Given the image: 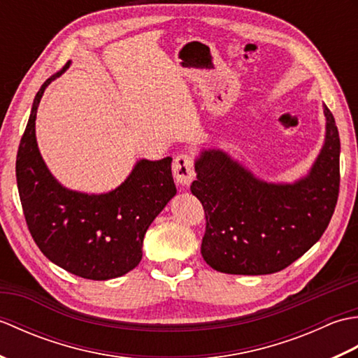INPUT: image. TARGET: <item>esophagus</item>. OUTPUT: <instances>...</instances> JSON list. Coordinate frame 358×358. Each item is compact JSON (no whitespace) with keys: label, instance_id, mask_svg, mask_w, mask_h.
<instances>
[{"label":"esophagus","instance_id":"34e87169","mask_svg":"<svg viewBox=\"0 0 358 358\" xmlns=\"http://www.w3.org/2000/svg\"><path fill=\"white\" fill-rule=\"evenodd\" d=\"M173 178L181 186H189L195 178V169H194V158L189 154H180L175 157L172 164Z\"/></svg>","mask_w":358,"mask_h":358}]
</instances>
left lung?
Masks as SVG:
<instances>
[{"instance_id": "8db88e82", "label": "left lung", "mask_w": 358, "mask_h": 358, "mask_svg": "<svg viewBox=\"0 0 358 358\" xmlns=\"http://www.w3.org/2000/svg\"><path fill=\"white\" fill-rule=\"evenodd\" d=\"M323 108V149L308 177L294 185L258 180L222 150L201 152L191 191L206 217L201 255L212 269L266 275L283 271L320 240L340 191L338 129Z\"/></svg>"}]
</instances>
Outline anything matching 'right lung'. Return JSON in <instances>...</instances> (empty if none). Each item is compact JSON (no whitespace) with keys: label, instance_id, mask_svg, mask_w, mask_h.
<instances>
[{"label":"right lung","instance_id":"1","mask_svg":"<svg viewBox=\"0 0 358 358\" xmlns=\"http://www.w3.org/2000/svg\"><path fill=\"white\" fill-rule=\"evenodd\" d=\"M67 64L35 95L15 166L20 200L30 235L52 263L81 278L109 280L138 266L144 234L177 194L172 158L141 159L109 194L87 195L59 185L38 150L35 118L44 89Z\"/></svg>","mask_w":358,"mask_h":358}]
</instances>
